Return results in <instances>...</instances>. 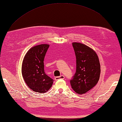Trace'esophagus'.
<instances>
[{"label":"esophagus","instance_id":"obj_1","mask_svg":"<svg viewBox=\"0 0 122 122\" xmlns=\"http://www.w3.org/2000/svg\"><path fill=\"white\" fill-rule=\"evenodd\" d=\"M65 78V77H64V76L63 75H61V76H56L55 77V80H59V79H64Z\"/></svg>","mask_w":122,"mask_h":122}]
</instances>
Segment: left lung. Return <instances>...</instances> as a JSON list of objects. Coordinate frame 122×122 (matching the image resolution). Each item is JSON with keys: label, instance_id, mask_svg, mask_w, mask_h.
I'll return each instance as SVG.
<instances>
[{"label": "left lung", "instance_id": "8db88e82", "mask_svg": "<svg viewBox=\"0 0 122 122\" xmlns=\"http://www.w3.org/2000/svg\"><path fill=\"white\" fill-rule=\"evenodd\" d=\"M76 56V72L70 80L71 87L79 94H84L95 86L100 79V63L97 54L89 46L73 42Z\"/></svg>", "mask_w": 122, "mask_h": 122}]
</instances>
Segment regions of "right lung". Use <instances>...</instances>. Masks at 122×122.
Listing matches in <instances>:
<instances>
[{
	"label": "right lung",
	"instance_id": "right-lung-1",
	"mask_svg": "<svg viewBox=\"0 0 122 122\" xmlns=\"http://www.w3.org/2000/svg\"><path fill=\"white\" fill-rule=\"evenodd\" d=\"M49 47L46 44L33 46L27 52L23 60V78L28 87L36 92L48 91L54 81L44 70V59Z\"/></svg>",
	"mask_w": 122,
	"mask_h": 122
}]
</instances>
